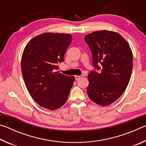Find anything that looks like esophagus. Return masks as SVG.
<instances>
[{
  "label": "esophagus",
  "instance_id": "esophagus-1",
  "mask_svg": "<svg viewBox=\"0 0 146 146\" xmlns=\"http://www.w3.org/2000/svg\"><path fill=\"white\" fill-rule=\"evenodd\" d=\"M75 79L76 80H79V79H80V78H82V77H83V76L82 75H75Z\"/></svg>",
  "mask_w": 146,
  "mask_h": 146
}]
</instances>
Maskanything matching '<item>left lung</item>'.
Wrapping results in <instances>:
<instances>
[{"label": "left lung", "mask_w": 146, "mask_h": 146, "mask_svg": "<svg viewBox=\"0 0 146 146\" xmlns=\"http://www.w3.org/2000/svg\"><path fill=\"white\" fill-rule=\"evenodd\" d=\"M84 39L92 53L93 66L99 70L89 73L88 97L98 105L108 106L122 95L129 82L131 49L123 36L112 31H94Z\"/></svg>", "instance_id": "obj_1"}]
</instances>
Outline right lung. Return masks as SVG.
Segmentation results:
<instances>
[{"mask_svg":"<svg viewBox=\"0 0 146 146\" xmlns=\"http://www.w3.org/2000/svg\"><path fill=\"white\" fill-rule=\"evenodd\" d=\"M71 40L70 34L42 33L26 44L22 55V73L29 94L38 105L49 110L66 102L75 81V76L56 71Z\"/></svg>","mask_w":146,"mask_h":146,"instance_id":"obj_1","label":"right lung"}]
</instances>
